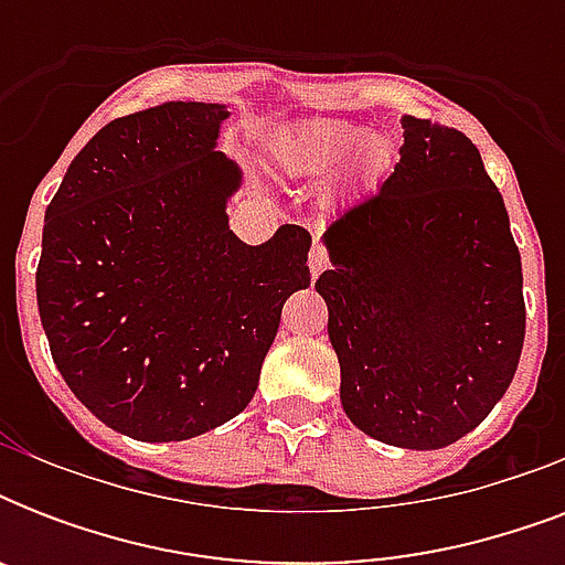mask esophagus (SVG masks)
<instances>
[{
    "instance_id": "1",
    "label": "esophagus",
    "mask_w": 565,
    "mask_h": 565,
    "mask_svg": "<svg viewBox=\"0 0 565 565\" xmlns=\"http://www.w3.org/2000/svg\"><path fill=\"white\" fill-rule=\"evenodd\" d=\"M310 275H313V278H317L319 273H322V269H328V252L322 246H319V243H313V248H310Z\"/></svg>"
}]
</instances>
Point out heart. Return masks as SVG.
Masks as SVG:
<instances>
[{
	"label": "heart",
	"instance_id": "1",
	"mask_svg": "<svg viewBox=\"0 0 565 565\" xmlns=\"http://www.w3.org/2000/svg\"><path fill=\"white\" fill-rule=\"evenodd\" d=\"M354 154L352 175L361 181H375L390 163V146L377 137L366 140V131L352 122L337 119H310L292 128L284 143V163L301 175H326Z\"/></svg>",
	"mask_w": 565,
	"mask_h": 565
}]
</instances>
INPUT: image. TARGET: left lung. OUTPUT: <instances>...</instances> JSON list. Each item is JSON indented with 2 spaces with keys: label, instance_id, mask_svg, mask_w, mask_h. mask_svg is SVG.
<instances>
[{
  "label": "left lung",
  "instance_id": "obj_1",
  "mask_svg": "<svg viewBox=\"0 0 565 565\" xmlns=\"http://www.w3.org/2000/svg\"><path fill=\"white\" fill-rule=\"evenodd\" d=\"M317 290L349 419L430 451L478 428L525 343L522 257L478 146L404 117L402 161L322 234Z\"/></svg>",
  "mask_w": 565,
  "mask_h": 565
}]
</instances>
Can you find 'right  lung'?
I'll list each match as a JSON object with an SVG mask.
<instances>
[{"mask_svg":"<svg viewBox=\"0 0 565 565\" xmlns=\"http://www.w3.org/2000/svg\"><path fill=\"white\" fill-rule=\"evenodd\" d=\"M222 105L167 102L102 128L46 207L38 308L57 372L108 428L199 437L243 413L284 301L310 284V234L246 246L216 152Z\"/></svg>","mask_w":565,"mask_h":565,"instance_id":"add662e5","label":"right lung"}]
</instances>
